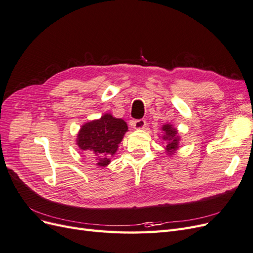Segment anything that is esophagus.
Returning <instances> with one entry per match:
<instances>
[{
	"label": "esophagus",
	"instance_id": "obj_1",
	"mask_svg": "<svg viewBox=\"0 0 253 253\" xmlns=\"http://www.w3.org/2000/svg\"><path fill=\"white\" fill-rule=\"evenodd\" d=\"M145 126H147V121H145L144 119H138V120H135L133 124H132V126L135 128V129H141L143 128Z\"/></svg>",
	"mask_w": 253,
	"mask_h": 253
}]
</instances>
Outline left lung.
Returning <instances> with one entry per match:
<instances>
[{
	"label": "left lung",
	"mask_w": 253,
	"mask_h": 253,
	"mask_svg": "<svg viewBox=\"0 0 253 253\" xmlns=\"http://www.w3.org/2000/svg\"><path fill=\"white\" fill-rule=\"evenodd\" d=\"M162 131L163 135L160 137L167 142L165 151L167 153V155L172 156L175 154L179 147L180 137L178 136L177 128L174 127L171 124H166L162 126Z\"/></svg>",
	"instance_id": "8db88e82"
}]
</instances>
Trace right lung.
Returning a JSON list of instances; mask_svg holds the SVG:
<instances>
[{"mask_svg": "<svg viewBox=\"0 0 253 253\" xmlns=\"http://www.w3.org/2000/svg\"><path fill=\"white\" fill-rule=\"evenodd\" d=\"M127 131V125L124 119L105 113L99 119L84 124L79 129L76 142L81 151L93 154L97 166L106 167Z\"/></svg>", "mask_w": 253, "mask_h": 253, "instance_id": "add662e5", "label": "right lung"}]
</instances>
